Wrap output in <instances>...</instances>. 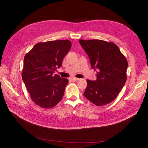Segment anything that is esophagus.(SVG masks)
Returning <instances> with one entry per match:
<instances>
[{
	"label": "esophagus",
	"mask_w": 148,
	"mask_h": 148,
	"mask_svg": "<svg viewBox=\"0 0 148 148\" xmlns=\"http://www.w3.org/2000/svg\"><path fill=\"white\" fill-rule=\"evenodd\" d=\"M71 80H72L73 82H77V81L80 80V79H79V78H75V77H74V78H72Z\"/></svg>",
	"instance_id": "1"
}]
</instances>
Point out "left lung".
<instances>
[{"mask_svg": "<svg viewBox=\"0 0 148 148\" xmlns=\"http://www.w3.org/2000/svg\"><path fill=\"white\" fill-rule=\"evenodd\" d=\"M79 42L88 55L92 68L97 72L96 80H87L84 96L96 106L112 103L126 82V58L113 42L99 40H80Z\"/></svg>", "mask_w": 148, "mask_h": 148, "instance_id": "8db88e82", "label": "left lung"}]
</instances>
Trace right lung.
<instances>
[{
    "mask_svg": "<svg viewBox=\"0 0 148 148\" xmlns=\"http://www.w3.org/2000/svg\"><path fill=\"white\" fill-rule=\"evenodd\" d=\"M70 41L37 43L24 58L22 79L31 99L42 108H52L63 98L68 80L53 75L71 49Z\"/></svg>",
    "mask_w": 148,
    "mask_h": 148,
    "instance_id": "add662e5",
    "label": "right lung"
}]
</instances>
